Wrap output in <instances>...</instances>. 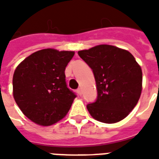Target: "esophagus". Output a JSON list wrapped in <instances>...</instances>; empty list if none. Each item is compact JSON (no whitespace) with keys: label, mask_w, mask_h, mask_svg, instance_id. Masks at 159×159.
<instances>
[{"label":"esophagus","mask_w":159,"mask_h":159,"mask_svg":"<svg viewBox=\"0 0 159 159\" xmlns=\"http://www.w3.org/2000/svg\"><path fill=\"white\" fill-rule=\"evenodd\" d=\"M77 92H78V94H79V95L80 96H81V94H82V90H81V88H79L77 90Z\"/></svg>","instance_id":"1"}]
</instances>
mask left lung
Wrapping results in <instances>:
<instances>
[{"label": "left lung", "mask_w": 159, "mask_h": 159, "mask_svg": "<svg viewBox=\"0 0 159 159\" xmlns=\"http://www.w3.org/2000/svg\"><path fill=\"white\" fill-rule=\"evenodd\" d=\"M78 54L92 69L97 84L98 98L86 106L90 115L104 123H116L127 117L142 91V70L134 56L108 44Z\"/></svg>", "instance_id": "1"}]
</instances>
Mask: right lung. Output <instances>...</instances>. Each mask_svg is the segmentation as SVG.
Wrapping results in <instances>:
<instances>
[{"label": "right lung", "mask_w": 159, "mask_h": 159, "mask_svg": "<svg viewBox=\"0 0 159 159\" xmlns=\"http://www.w3.org/2000/svg\"><path fill=\"white\" fill-rule=\"evenodd\" d=\"M74 51L44 49L21 61L13 77L17 105L31 121L50 126L66 116L76 95L67 88L65 69Z\"/></svg>", "instance_id": "right-lung-1"}]
</instances>
